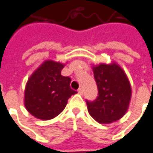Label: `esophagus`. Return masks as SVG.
<instances>
[{
  "label": "esophagus",
  "instance_id": "1",
  "mask_svg": "<svg viewBox=\"0 0 153 153\" xmlns=\"http://www.w3.org/2000/svg\"><path fill=\"white\" fill-rule=\"evenodd\" d=\"M77 92H78V94H80V95H82V94H83V90H82V88H78Z\"/></svg>",
  "mask_w": 153,
  "mask_h": 153
}]
</instances>
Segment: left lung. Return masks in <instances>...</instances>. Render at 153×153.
<instances>
[{"mask_svg":"<svg viewBox=\"0 0 153 153\" xmlns=\"http://www.w3.org/2000/svg\"><path fill=\"white\" fill-rule=\"evenodd\" d=\"M93 71L98 96L92 102L86 100L89 114L102 124L118 120L126 114L132 94L126 73L115 64H102Z\"/></svg>","mask_w":153,"mask_h":153,"instance_id":"1","label":"left lung"}]
</instances>
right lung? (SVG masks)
<instances>
[{
  "mask_svg": "<svg viewBox=\"0 0 153 153\" xmlns=\"http://www.w3.org/2000/svg\"><path fill=\"white\" fill-rule=\"evenodd\" d=\"M64 65L45 61L27 81L25 106L36 118L51 120L65 109L68 99L77 93L71 88V79L63 76Z\"/></svg>",
  "mask_w": 153,
  "mask_h": 153,
  "instance_id": "right-lung-1",
  "label": "right lung"
}]
</instances>
